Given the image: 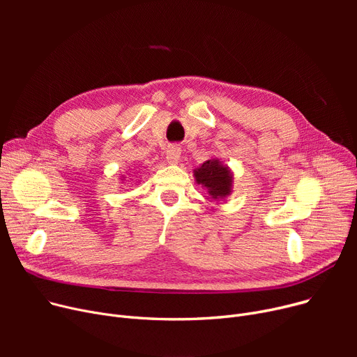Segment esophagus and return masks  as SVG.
Masks as SVG:
<instances>
[{"mask_svg":"<svg viewBox=\"0 0 357 357\" xmlns=\"http://www.w3.org/2000/svg\"><path fill=\"white\" fill-rule=\"evenodd\" d=\"M181 158V149L178 146H171L166 150V160L171 165H176Z\"/></svg>","mask_w":357,"mask_h":357,"instance_id":"obj_1","label":"esophagus"}]
</instances>
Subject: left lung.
<instances>
[{"label":"left lung","mask_w":357,"mask_h":357,"mask_svg":"<svg viewBox=\"0 0 357 357\" xmlns=\"http://www.w3.org/2000/svg\"><path fill=\"white\" fill-rule=\"evenodd\" d=\"M194 178L198 185L207 190L211 201L226 199L233 192V172L218 158H211L194 169Z\"/></svg>","instance_id":"1"}]
</instances>
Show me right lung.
<instances>
[{
	"label": "right lung",
	"instance_id": "obj_1",
	"mask_svg": "<svg viewBox=\"0 0 357 357\" xmlns=\"http://www.w3.org/2000/svg\"><path fill=\"white\" fill-rule=\"evenodd\" d=\"M124 178H126V176H121V181H123V182H124Z\"/></svg>",
	"mask_w": 357,
	"mask_h": 357
}]
</instances>
